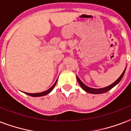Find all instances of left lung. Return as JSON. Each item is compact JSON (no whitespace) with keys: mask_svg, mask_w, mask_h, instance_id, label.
<instances>
[{"mask_svg":"<svg viewBox=\"0 0 131 131\" xmlns=\"http://www.w3.org/2000/svg\"><path fill=\"white\" fill-rule=\"evenodd\" d=\"M125 70L123 71L122 74L120 75V77L118 78V80H116V82H114L113 84H111L110 86H107L105 88H100V89H94V88H91L90 87H88L87 86H86L85 84H84V83L81 81V80L79 79L78 76H77V80H78V83L80 84V85L81 86V87L82 88V89L84 90L85 91L87 92H89V93H92V94H103V93H105V92H107V91H109L110 90H111L112 88H114V86L117 85V84L120 82V80H122V77L124 75V73H125Z\"/></svg>","mask_w":131,"mask_h":131,"instance_id":"left-lung-1","label":"left lung"}]
</instances>
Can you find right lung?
Instances as JSON below:
<instances>
[{"label": "right lung", "mask_w": 131, "mask_h": 131, "mask_svg": "<svg viewBox=\"0 0 131 131\" xmlns=\"http://www.w3.org/2000/svg\"><path fill=\"white\" fill-rule=\"evenodd\" d=\"M57 80H56V82L54 83V84H53V86H51L49 89H48L47 90H46V91L45 92H40V93H27V92H25V94H28V95L29 96H44V95H46V94H47L48 93H49L53 89V88L55 87L56 84V82H57Z\"/></svg>", "instance_id": "add662e5"}]
</instances>
